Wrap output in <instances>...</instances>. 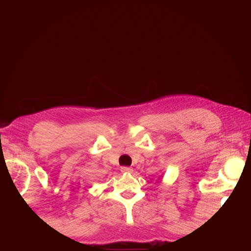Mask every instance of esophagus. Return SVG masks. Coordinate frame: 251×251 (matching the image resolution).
Masks as SVG:
<instances>
[{
  "label": "esophagus",
  "instance_id": "1",
  "mask_svg": "<svg viewBox=\"0 0 251 251\" xmlns=\"http://www.w3.org/2000/svg\"><path fill=\"white\" fill-rule=\"evenodd\" d=\"M121 173H125V174H130L133 172V169L130 168V166H123V168L120 169Z\"/></svg>",
  "mask_w": 251,
  "mask_h": 251
}]
</instances>
